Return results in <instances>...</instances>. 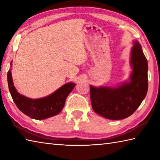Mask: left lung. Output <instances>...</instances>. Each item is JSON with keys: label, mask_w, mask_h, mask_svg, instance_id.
Here are the masks:
<instances>
[{"label": "left lung", "mask_w": 160, "mask_h": 160, "mask_svg": "<svg viewBox=\"0 0 160 160\" xmlns=\"http://www.w3.org/2000/svg\"><path fill=\"white\" fill-rule=\"evenodd\" d=\"M132 69L128 81L116 87L90 86L91 105L98 115L108 120L130 116L141 104L148 91V62L142 46L133 41L130 57Z\"/></svg>", "instance_id": "8db88e82"}]
</instances>
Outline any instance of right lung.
Listing matches in <instances>:
<instances>
[{
  "mask_svg": "<svg viewBox=\"0 0 160 160\" xmlns=\"http://www.w3.org/2000/svg\"><path fill=\"white\" fill-rule=\"evenodd\" d=\"M11 67L12 62L10 63ZM9 92L16 105L24 114L35 120H45L58 114L62 111L67 96L76 84L69 82L46 97L32 99L20 94L13 85L11 69L8 72Z\"/></svg>",
  "mask_w": 160,
  "mask_h": 160,
  "instance_id": "1",
  "label": "right lung"
}]
</instances>
